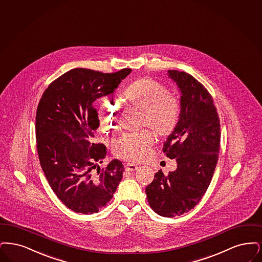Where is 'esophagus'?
I'll list each match as a JSON object with an SVG mask.
<instances>
[{
    "label": "esophagus",
    "instance_id": "esophagus-1",
    "mask_svg": "<svg viewBox=\"0 0 262 262\" xmlns=\"http://www.w3.org/2000/svg\"><path fill=\"white\" fill-rule=\"evenodd\" d=\"M125 169L127 171L132 172V171L137 170V169H138V166H137L136 164H133V163H126Z\"/></svg>",
    "mask_w": 262,
    "mask_h": 262
}]
</instances>
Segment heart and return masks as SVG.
Returning a JSON list of instances; mask_svg holds the SVG:
<instances>
[{"instance_id":"1","label":"heart","mask_w":262,"mask_h":262,"mask_svg":"<svg viewBox=\"0 0 262 262\" xmlns=\"http://www.w3.org/2000/svg\"><path fill=\"white\" fill-rule=\"evenodd\" d=\"M126 101L142 112L141 125L148 126L160 136L169 135L177 125L181 105L179 100L168 94L164 85L151 78H141L133 82L124 92ZM118 105L104 101L99 107V120L102 130L110 132L117 125ZM155 137L147 130L126 134L114 143L117 158L140 161L148 156Z\"/></svg>"}]
</instances>
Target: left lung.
<instances>
[{
    "label": "left lung",
    "mask_w": 262,
    "mask_h": 262,
    "mask_svg": "<svg viewBox=\"0 0 262 262\" xmlns=\"http://www.w3.org/2000/svg\"><path fill=\"white\" fill-rule=\"evenodd\" d=\"M181 94L178 123L163 144L167 158L176 159V170H160L147 186L150 207L163 217L179 216L200 203L211 182L220 148V121L211 95L198 80L168 70Z\"/></svg>",
    "instance_id": "obj_1"
}]
</instances>
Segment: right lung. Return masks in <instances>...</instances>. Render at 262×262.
Segmentation results:
<instances>
[{
    "label": "right lung",
    "instance_id": "1",
    "mask_svg": "<svg viewBox=\"0 0 262 262\" xmlns=\"http://www.w3.org/2000/svg\"><path fill=\"white\" fill-rule=\"evenodd\" d=\"M131 71L71 69L48 86L39 102L35 129L40 164L54 193L74 212H98L122 179L120 160L99 166L106 148L93 143L100 125L94 102L113 94Z\"/></svg>",
    "mask_w": 262,
    "mask_h": 262
}]
</instances>
